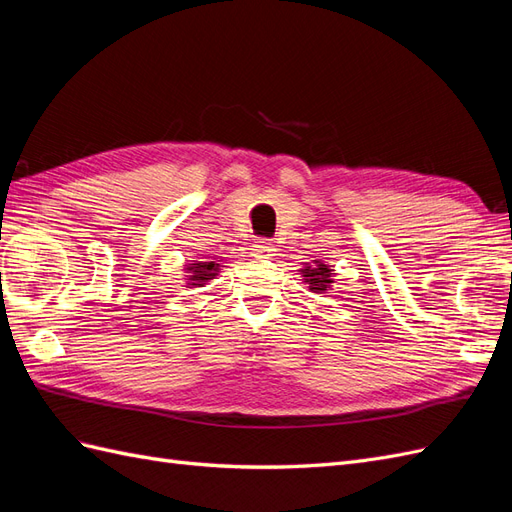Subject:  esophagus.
<instances>
[{
    "label": "esophagus",
    "mask_w": 512,
    "mask_h": 512,
    "mask_svg": "<svg viewBox=\"0 0 512 512\" xmlns=\"http://www.w3.org/2000/svg\"><path fill=\"white\" fill-rule=\"evenodd\" d=\"M254 254L260 256V258L275 256V245H273L269 239H258V241L254 243Z\"/></svg>",
    "instance_id": "obj_1"
}]
</instances>
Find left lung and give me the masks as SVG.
<instances>
[{
	"label": "left lung",
	"mask_w": 512,
	"mask_h": 512,
	"mask_svg": "<svg viewBox=\"0 0 512 512\" xmlns=\"http://www.w3.org/2000/svg\"><path fill=\"white\" fill-rule=\"evenodd\" d=\"M303 280L309 286V290L316 294H327L333 286V269L329 265H324L320 260H314L312 265H305V269H301Z\"/></svg>",
	"instance_id": "left-lung-1"
}]
</instances>
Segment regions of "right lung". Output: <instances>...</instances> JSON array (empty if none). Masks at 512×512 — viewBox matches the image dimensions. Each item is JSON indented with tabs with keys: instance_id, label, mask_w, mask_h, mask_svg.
<instances>
[{
	"instance_id": "1",
	"label": "right lung",
	"mask_w": 512,
	"mask_h": 512,
	"mask_svg": "<svg viewBox=\"0 0 512 512\" xmlns=\"http://www.w3.org/2000/svg\"><path fill=\"white\" fill-rule=\"evenodd\" d=\"M222 265L218 260H194L192 265L185 267V280H188V288H200L205 286L209 280L220 273Z\"/></svg>"
}]
</instances>
